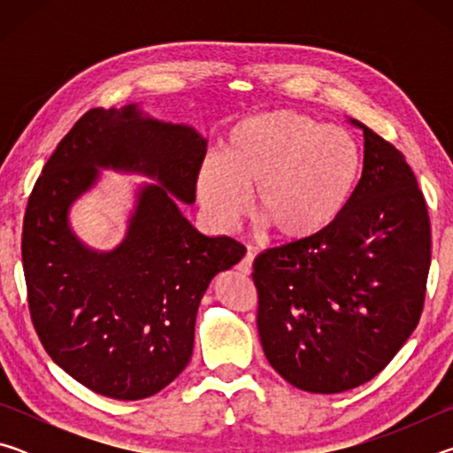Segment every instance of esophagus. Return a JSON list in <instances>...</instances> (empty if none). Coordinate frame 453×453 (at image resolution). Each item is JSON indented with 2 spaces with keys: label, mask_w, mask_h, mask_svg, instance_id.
<instances>
[{
  "label": "esophagus",
  "mask_w": 453,
  "mask_h": 453,
  "mask_svg": "<svg viewBox=\"0 0 453 453\" xmlns=\"http://www.w3.org/2000/svg\"><path fill=\"white\" fill-rule=\"evenodd\" d=\"M237 270H240L245 275L251 273V270H254V254H251V251H248V254L243 256L240 265H237Z\"/></svg>",
  "instance_id": "esophagus-1"
}]
</instances>
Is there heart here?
Segmentation results:
<instances>
[{
	"mask_svg": "<svg viewBox=\"0 0 453 453\" xmlns=\"http://www.w3.org/2000/svg\"><path fill=\"white\" fill-rule=\"evenodd\" d=\"M359 178L362 150L346 127L296 110H272L229 129L221 156L199 167L196 189L221 229L240 224L256 189V213L275 240L300 243L342 219Z\"/></svg>",
	"mask_w": 453,
	"mask_h": 453,
	"instance_id": "heart-1",
	"label": "heart"
}]
</instances>
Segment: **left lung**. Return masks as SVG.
<instances>
[{
	"instance_id": "8db88e82",
	"label": "left lung",
	"mask_w": 453,
	"mask_h": 453,
	"mask_svg": "<svg viewBox=\"0 0 453 453\" xmlns=\"http://www.w3.org/2000/svg\"><path fill=\"white\" fill-rule=\"evenodd\" d=\"M364 170L348 211L313 240L254 262L257 332L291 386L340 394L375 378L416 329L432 264L424 194L400 150L362 121Z\"/></svg>"
}]
</instances>
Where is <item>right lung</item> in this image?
Segmentation results:
<instances>
[{
    "instance_id": "obj_1",
    "label": "right lung",
    "mask_w": 453,
    "mask_h": 453,
    "mask_svg": "<svg viewBox=\"0 0 453 453\" xmlns=\"http://www.w3.org/2000/svg\"><path fill=\"white\" fill-rule=\"evenodd\" d=\"M205 148L194 127L137 105L94 107L35 181L21 235L29 313L50 357L91 392L143 400L178 378L205 289L245 256L240 242L199 234L180 211L178 199L196 202ZM97 166L160 181L141 190L127 240L111 252L86 249L66 221Z\"/></svg>"
}]
</instances>
